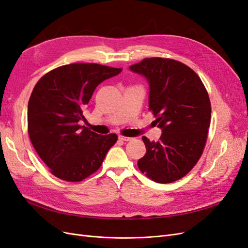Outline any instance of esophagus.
<instances>
[{
    "instance_id": "obj_1",
    "label": "esophagus",
    "mask_w": 248,
    "mask_h": 248,
    "mask_svg": "<svg viewBox=\"0 0 248 248\" xmlns=\"http://www.w3.org/2000/svg\"><path fill=\"white\" fill-rule=\"evenodd\" d=\"M119 140H124V141H129V140H132L133 139L132 138H128V137H125V136H121V134H120Z\"/></svg>"
}]
</instances>
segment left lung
<instances>
[{
    "label": "left lung",
    "instance_id": "1",
    "mask_svg": "<svg viewBox=\"0 0 248 248\" xmlns=\"http://www.w3.org/2000/svg\"><path fill=\"white\" fill-rule=\"evenodd\" d=\"M150 85L149 110L162 129L158 141L142 137L145 156L140 170L157 183H171L196 166L204 151L211 103L200 77L190 67L167 58H146L130 66Z\"/></svg>",
    "mask_w": 248,
    "mask_h": 248
}]
</instances>
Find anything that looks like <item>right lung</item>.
<instances>
[{
	"label": "right lung",
	"instance_id": "obj_1",
	"mask_svg": "<svg viewBox=\"0 0 248 248\" xmlns=\"http://www.w3.org/2000/svg\"><path fill=\"white\" fill-rule=\"evenodd\" d=\"M122 68L73 63L50 70L37 81L28 103V132L37 154L57 178L80 182L98 170L118 136H100L79 125L101 81Z\"/></svg>",
	"mask_w": 248,
	"mask_h": 248
}]
</instances>
